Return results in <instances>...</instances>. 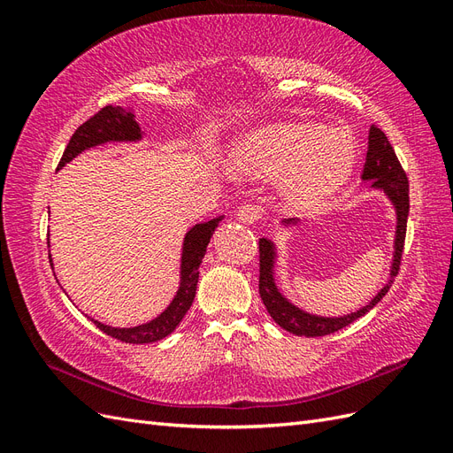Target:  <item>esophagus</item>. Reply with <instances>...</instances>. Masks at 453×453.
Returning a JSON list of instances; mask_svg holds the SVG:
<instances>
[{
  "label": "esophagus",
  "mask_w": 453,
  "mask_h": 453,
  "mask_svg": "<svg viewBox=\"0 0 453 453\" xmlns=\"http://www.w3.org/2000/svg\"><path fill=\"white\" fill-rule=\"evenodd\" d=\"M236 215H238V221H242L243 225H255L260 219V211L253 203H243Z\"/></svg>",
  "instance_id": "34e87169"
}]
</instances>
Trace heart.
Segmentation results:
<instances>
[{
	"label": "heart",
	"mask_w": 453,
	"mask_h": 453,
	"mask_svg": "<svg viewBox=\"0 0 453 453\" xmlns=\"http://www.w3.org/2000/svg\"><path fill=\"white\" fill-rule=\"evenodd\" d=\"M240 153L258 173L287 175L285 200L295 210H311L348 183L359 147L344 128L280 125L250 135Z\"/></svg>",
	"instance_id": "heart-1"
}]
</instances>
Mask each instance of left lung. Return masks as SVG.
<instances>
[{
    "label": "left lung",
    "mask_w": 453,
    "mask_h": 453,
    "mask_svg": "<svg viewBox=\"0 0 453 453\" xmlns=\"http://www.w3.org/2000/svg\"><path fill=\"white\" fill-rule=\"evenodd\" d=\"M361 180L368 181V187L372 190H381L395 210L396 226H395L389 278L386 283H383L381 289L370 298V303L365 304L363 308L346 315H338V318L315 315L293 304L291 300L280 291V287L276 283L278 248L272 240L260 238L258 240V250H260L258 293L270 313V318L281 328H285L287 333H293L296 336H325V334L340 331V328L357 321L365 313L372 310L380 300L388 295L393 278L396 276V272H399L403 248H404V236H406V221H408V211H410L408 177L401 166L399 158L395 155L388 135L374 125L370 127V132H368V150H366V160H365ZM280 225L287 230H291V228L303 226V221H300V219H283Z\"/></svg>",
    "instance_id": "left-lung-1"
}]
</instances>
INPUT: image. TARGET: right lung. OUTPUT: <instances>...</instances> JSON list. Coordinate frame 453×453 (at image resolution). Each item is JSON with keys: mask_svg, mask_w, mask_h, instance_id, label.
<instances>
[{"mask_svg": "<svg viewBox=\"0 0 453 453\" xmlns=\"http://www.w3.org/2000/svg\"><path fill=\"white\" fill-rule=\"evenodd\" d=\"M143 134L145 132H142L138 120H135L134 109L107 105L75 130V134L72 135V140L67 143L64 155L60 158L58 170H62L67 162H72L87 149L98 147L104 143H128V142L135 143V142H142ZM223 219L225 215H219L215 219H210V221L198 223L193 228L187 230L183 245H181L180 287H177V291L170 300L166 310L160 311L155 319L135 325V326H111V325L96 321L92 318L88 319L107 336L127 342V344H150V342H158L162 338H166L168 334H172L175 331V326L180 325L181 319L185 318L188 308L193 306L202 258L205 255V250H208V243L213 236L215 228L223 221ZM49 263H50V268L54 270L50 253H49Z\"/></svg>", "mask_w": 453, "mask_h": 453, "instance_id": "1", "label": "right lung"}]
</instances>
